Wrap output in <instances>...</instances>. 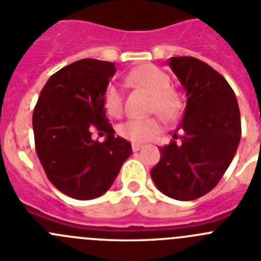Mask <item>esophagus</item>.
I'll return each mask as SVG.
<instances>
[{
	"label": "esophagus",
	"instance_id": "esophagus-1",
	"mask_svg": "<svg viewBox=\"0 0 261 261\" xmlns=\"http://www.w3.org/2000/svg\"><path fill=\"white\" fill-rule=\"evenodd\" d=\"M143 148L142 144H138V143H134L133 144V150L134 152H138V150H140Z\"/></svg>",
	"mask_w": 261,
	"mask_h": 261
}]
</instances>
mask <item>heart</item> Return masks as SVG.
I'll return each instance as SVG.
<instances>
[{
	"instance_id": "1",
	"label": "heart",
	"mask_w": 261,
	"mask_h": 261,
	"mask_svg": "<svg viewBox=\"0 0 261 261\" xmlns=\"http://www.w3.org/2000/svg\"><path fill=\"white\" fill-rule=\"evenodd\" d=\"M126 82L152 95V111H157L164 118H175L181 111V99L179 94L170 87V77L155 65L143 64L134 68L126 75ZM106 107L111 116H121L123 111V96L118 87H109L106 96ZM161 128L162 126L158 118H133L119 126L118 133L134 143H145L152 140Z\"/></svg>"
}]
</instances>
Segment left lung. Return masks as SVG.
Here are the masks:
<instances>
[{
    "label": "left lung",
    "instance_id": "left-lung-1",
    "mask_svg": "<svg viewBox=\"0 0 261 261\" xmlns=\"http://www.w3.org/2000/svg\"><path fill=\"white\" fill-rule=\"evenodd\" d=\"M169 67L186 91L187 106L179 127L181 142L161 148L150 171L165 196L193 201L215 188L234 158L241 140L237 97L223 75L202 60L175 57Z\"/></svg>",
    "mask_w": 261,
    "mask_h": 261
}]
</instances>
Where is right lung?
Returning a JSON list of instances; mask_svg holds the SVG:
<instances>
[{
    "label": "right lung",
    "instance_id": "add662e5",
    "mask_svg": "<svg viewBox=\"0 0 261 261\" xmlns=\"http://www.w3.org/2000/svg\"><path fill=\"white\" fill-rule=\"evenodd\" d=\"M116 73L114 63L82 59L58 70L46 82L33 111L36 152L48 180L75 199H92L106 193L131 144L106 117V91ZM94 130L106 133L99 143Z\"/></svg>",
    "mask_w": 261,
    "mask_h": 261
}]
</instances>
